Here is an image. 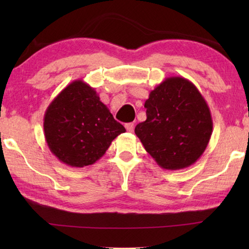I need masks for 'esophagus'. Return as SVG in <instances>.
<instances>
[{
    "instance_id": "34e87169",
    "label": "esophagus",
    "mask_w": 249,
    "mask_h": 249,
    "mask_svg": "<svg viewBox=\"0 0 249 249\" xmlns=\"http://www.w3.org/2000/svg\"><path fill=\"white\" fill-rule=\"evenodd\" d=\"M134 123H127L125 125V127H126V129H127V132H129V133H132L133 130H134Z\"/></svg>"
}]
</instances>
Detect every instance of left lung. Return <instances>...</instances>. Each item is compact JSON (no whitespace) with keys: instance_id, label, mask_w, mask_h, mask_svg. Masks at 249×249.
Segmentation results:
<instances>
[{"instance_id":"1","label":"left lung","mask_w":249,"mask_h":249,"mask_svg":"<svg viewBox=\"0 0 249 249\" xmlns=\"http://www.w3.org/2000/svg\"><path fill=\"white\" fill-rule=\"evenodd\" d=\"M147 119L135 134L158 165L179 170L193 165L208 146L213 122L196 87L182 77H169L145 102Z\"/></svg>"}]
</instances>
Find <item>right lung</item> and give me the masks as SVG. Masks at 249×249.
Segmentation results:
<instances>
[{"label":"right lung","instance_id":"add662e5","mask_svg":"<svg viewBox=\"0 0 249 249\" xmlns=\"http://www.w3.org/2000/svg\"><path fill=\"white\" fill-rule=\"evenodd\" d=\"M44 132L50 151L61 162L82 168L98 161L126 129L114 120L93 88L74 80L46 109Z\"/></svg>","mask_w":249,"mask_h":249}]
</instances>
